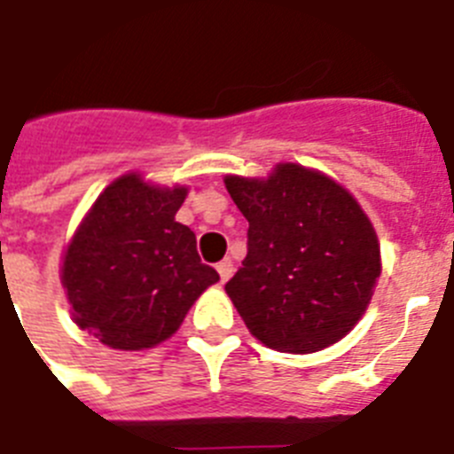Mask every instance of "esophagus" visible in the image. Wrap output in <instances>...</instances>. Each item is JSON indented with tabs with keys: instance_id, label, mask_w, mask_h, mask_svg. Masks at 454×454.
<instances>
[{
	"instance_id": "obj_1",
	"label": "esophagus",
	"mask_w": 454,
	"mask_h": 454,
	"mask_svg": "<svg viewBox=\"0 0 454 454\" xmlns=\"http://www.w3.org/2000/svg\"><path fill=\"white\" fill-rule=\"evenodd\" d=\"M216 270H219L221 282H226V279H231V275H233V261L231 259L219 261V263H216Z\"/></svg>"
}]
</instances>
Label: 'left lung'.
I'll use <instances>...</instances> for the list:
<instances>
[{"instance_id":"1","label":"left lung","mask_w":454,"mask_h":454,"mask_svg":"<svg viewBox=\"0 0 454 454\" xmlns=\"http://www.w3.org/2000/svg\"><path fill=\"white\" fill-rule=\"evenodd\" d=\"M249 221L226 294L263 345L308 355L348 335L380 278L378 235L359 202L322 172L279 163L268 179L228 175Z\"/></svg>"}]
</instances>
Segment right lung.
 I'll return each mask as SVG.
<instances>
[{"label":"right lung","instance_id":"obj_1","mask_svg":"<svg viewBox=\"0 0 454 454\" xmlns=\"http://www.w3.org/2000/svg\"><path fill=\"white\" fill-rule=\"evenodd\" d=\"M186 189L130 172L99 195L62 261L74 322L114 349L168 340L219 272L200 261L195 233L175 221Z\"/></svg>","mask_w":454,"mask_h":454}]
</instances>
